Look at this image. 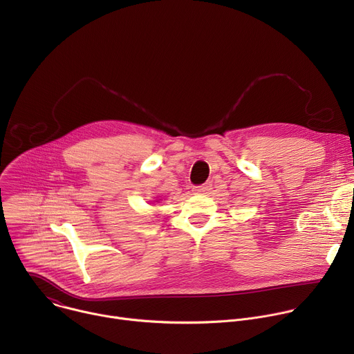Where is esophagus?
<instances>
[{
    "label": "esophagus",
    "mask_w": 354,
    "mask_h": 354,
    "mask_svg": "<svg viewBox=\"0 0 354 354\" xmlns=\"http://www.w3.org/2000/svg\"><path fill=\"white\" fill-rule=\"evenodd\" d=\"M210 190H212V183H210V182L193 187V192H194V193H198V194H206V193H209Z\"/></svg>",
    "instance_id": "34e87169"
}]
</instances>
